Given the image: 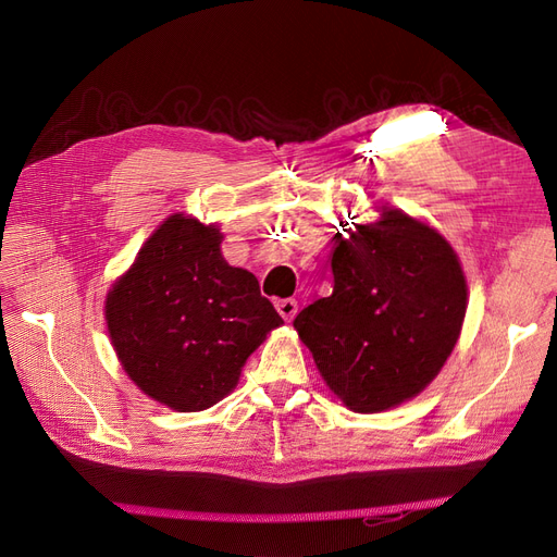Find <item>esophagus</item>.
I'll return each mask as SVG.
<instances>
[{"label": "esophagus", "mask_w": 557, "mask_h": 557, "mask_svg": "<svg viewBox=\"0 0 557 557\" xmlns=\"http://www.w3.org/2000/svg\"><path fill=\"white\" fill-rule=\"evenodd\" d=\"M276 311L281 313V318L283 320H288V323H290V320L297 315V299H278L276 301Z\"/></svg>", "instance_id": "esophagus-1"}]
</instances>
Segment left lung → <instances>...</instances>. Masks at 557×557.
Here are the masks:
<instances>
[{
    "label": "left lung",
    "mask_w": 557,
    "mask_h": 557,
    "mask_svg": "<svg viewBox=\"0 0 557 557\" xmlns=\"http://www.w3.org/2000/svg\"><path fill=\"white\" fill-rule=\"evenodd\" d=\"M344 232L332 295L293 325L330 391L350 411L381 413L442 372L462 332L467 278L442 234L401 209L383 207L379 221Z\"/></svg>",
    "instance_id": "obj_1"
}]
</instances>
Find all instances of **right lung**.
<instances>
[{"mask_svg": "<svg viewBox=\"0 0 557 557\" xmlns=\"http://www.w3.org/2000/svg\"><path fill=\"white\" fill-rule=\"evenodd\" d=\"M223 232L188 213L164 218L107 293L109 339L144 395L205 411L239 383L250 352L283 320L248 269L221 252Z\"/></svg>", "mask_w": 557, "mask_h": 557, "instance_id": "1", "label": "right lung"}]
</instances>
